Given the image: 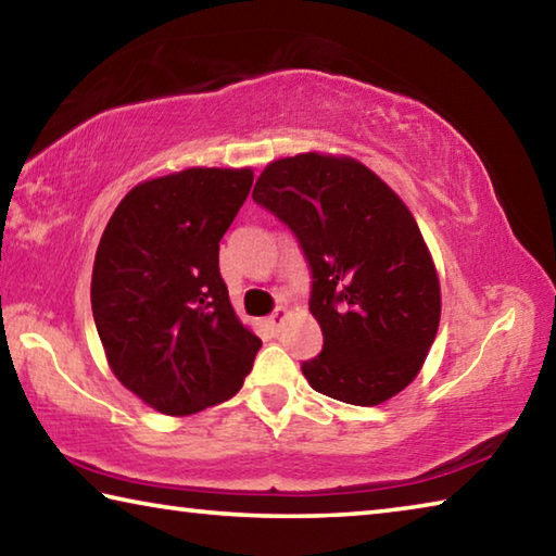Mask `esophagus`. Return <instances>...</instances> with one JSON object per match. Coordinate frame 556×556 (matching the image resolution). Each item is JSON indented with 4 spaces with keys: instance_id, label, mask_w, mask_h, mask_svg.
I'll use <instances>...</instances> for the list:
<instances>
[{
    "instance_id": "34e87169",
    "label": "esophagus",
    "mask_w": 556,
    "mask_h": 556,
    "mask_svg": "<svg viewBox=\"0 0 556 556\" xmlns=\"http://www.w3.org/2000/svg\"><path fill=\"white\" fill-rule=\"evenodd\" d=\"M287 316H289V308L287 306H277V312L269 316V326L271 328H281V324H285Z\"/></svg>"
}]
</instances>
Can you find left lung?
<instances>
[{"label":"left lung","instance_id":"1","mask_svg":"<svg viewBox=\"0 0 556 556\" xmlns=\"http://www.w3.org/2000/svg\"><path fill=\"white\" fill-rule=\"evenodd\" d=\"M252 199L287 223L312 267L324 351L301 365L316 392L375 407L417 378L441 318L434 260L407 205L351 156L277 159Z\"/></svg>","mask_w":556,"mask_h":556}]
</instances>
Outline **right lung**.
Masks as SVG:
<instances>
[{
	"label": "right lung",
	"instance_id": "obj_1",
	"mask_svg": "<svg viewBox=\"0 0 556 556\" xmlns=\"http://www.w3.org/2000/svg\"><path fill=\"white\" fill-rule=\"evenodd\" d=\"M252 178V168L218 166L149 178L100 238L90 304L108 365L168 417L230 400L262 345L235 314L218 267Z\"/></svg>",
	"mask_w": 556,
	"mask_h": 556
}]
</instances>
